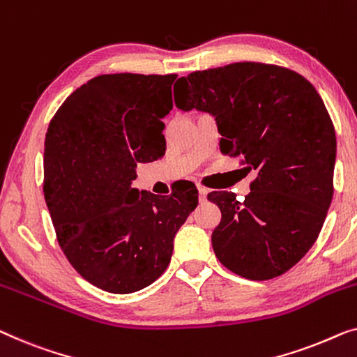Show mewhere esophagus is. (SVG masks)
<instances>
[{
	"label": "esophagus",
	"instance_id": "obj_1",
	"mask_svg": "<svg viewBox=\"0 0 357 357\" xmlns=\"http://www.w3.org/2000/svg\"><path fill=\"white\" fill-rule=\"evenodd\" d=\"M198 193H199V199L204 201L206 196H208V190H206L204 187H198Z\"/></svg>",
	"mask_w": 357,
	"mask_h": 357
}]
</instances>
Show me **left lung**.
I'll use <instances>...</instances> for the list:
<instances>
[{"mask_svg": "<svg viewBox=\"0 0 357 357\" xmlns=\"http://www.w3.org/2000/svg\"><path fill=\"white\" fill-rule=\"evenodd\" d=\"M174 100L213 116L222 154L257 170L245 201L208 195L222 213L211 238L217 259L250 280L290 271L317 240L333 196L337 137L317 90L285 67L235 63L178 79Z\"/></svg>", "mask_w": 357, "mask_h": 357, "instance_id": "8db88e82", "label": "left lung"}]
</instances>
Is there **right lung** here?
Here are the masks:
<instances>
[{"label": "right lung", "instance_id": "add662e5", "mask_svg": "<svg viewBox=\"0 0 357 357\" xmlns=\"http://www.w3.org/2000/svg\"><path fill=\"white\" fill-rule=\"evenodd\" d=\"M177 75L95 77L63 102L45 140V199L67 259L101 290L127 294L162 275L198 190L132 187L138 162L166 153L162 119Z\"/></svg>", "mask_w": 357, "mask_h": 357}]
</instances>
